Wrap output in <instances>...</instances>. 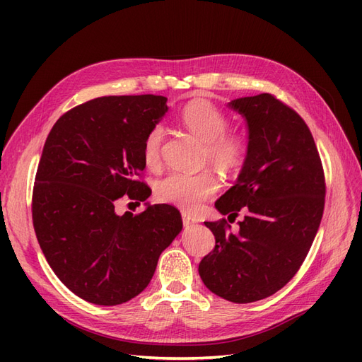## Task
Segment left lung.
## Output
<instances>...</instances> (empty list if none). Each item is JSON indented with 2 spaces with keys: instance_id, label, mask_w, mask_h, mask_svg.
<instances>
[{
  "instance_id": "1",
  "label": "left lung",
  "mask_w": 362,
  "mask_h": 362,
  "mask_svg": "<svg viewBox=\"0 0 362 362\" xmlns=\"http://www.w3.org/2000/svg\"><path fill=\"white\" fill-rule=\"evenodd\" d=\"M166 101L158 95L96 98L64 113L43 146L33 190L35 231L57 278L90 303L136 298L182 229L177 208L151 205L149 187L136 181ZM124 194L135 202L119 212L114 201Z\"/></svg>"
}]
</instances>
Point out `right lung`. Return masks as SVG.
<instances>
[{"label": "right lung", "instance_id": "1", "mask_svg": "<svg viewBox=\"0 0 362 362\" xmlns=\"http://www.w3.org/2000/svg\"><path fill=\"white\" fill-rule=\"evenodd\" d=\"M226 107L245 120L246 156L214 204L228 218L206 223L216 246L199 276L211 293L249 303L275 294L302 266L320 226L325 177L310 129L291 108L269 93Z\"/></svg>", "mask_w": 362, "mask_h": 362}]
</instances>
